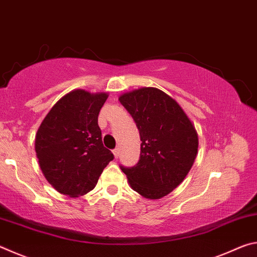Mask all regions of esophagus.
Here are the masks:
<instances>
[{
  "label": "esophagus",
  "instance_id": "34e87169",
  "mask_svg": "<svg viewBox=\"0 0 257 257\" xmlns=\"http://www.w3.org/2000/svg\"><path fill=\"white\" fill-rule=\"evenodd\" d=\"M113 155H114L115 159H118V156H119V149H114V150H113Z\"/></svg>",
  "mask_w": 257,
  "mask_h": 257
}]
</instances>
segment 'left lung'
Segmentation results:
<instances>
[{
    "instance_id": "8db88e82",
    "label": "left lung",
    "mask_w": 257,
    "mask_h": 257,
    "mask_svg": "<svg viewBox=\"0 0 257 257\" xmlns=\"http://www.w3.org/2000/svg\"><path fill=\"white\" fill-rule=\"evenodd\" d=\"M141 136L136 165H120L130 187L149 199H159L179 186L196 159L198 136L175 99L154 87H143L119 97Z\"/></svg>"
}]
</instances>
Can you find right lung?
I'll return each mask as SVG.
<instances>
[{"label":"right lung","instance_id":"obj_1","mask_svg":"<svg viewBox=\"0 0 257 257\" xmlns=\"http://www.w3.org/2000/svg\"><path fill=\"white\" fill-rule=\"evenodd\" d=\"M106 93L76 89L59 99L37 130L35 151L46 180L63 195L92 190L114 159L104 147L97 119Z\"/></svg>","mask_w":257,"mask_h":257}]
</instances>
